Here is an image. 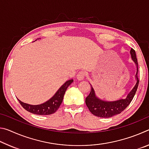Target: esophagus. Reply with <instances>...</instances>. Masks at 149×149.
<instances>
[{"label": "esophagus", "mask_w": 149, "mask_h": 149, "mask_svg": "<svg viewBox=\"0 0 149 149\" xmlns=\"http://www.w3.org/2000/svg\"><path fill=\"white\" fill-rule=\"evenodd\" d=\"M85 77V74L84 72H80L77 75V79L78 80H83Z\"/></svg>", "instance_id": "1"}]
</instances>
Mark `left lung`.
<instances>
[{"label":"left lung","instance_id":"8db88e82","mask_svg":"<svg viewBox=\"0 0 149 149\" xmlns=\"http://www.w3.org/2000/svg\"><path fill=\"white\" fill-rule=\"evenodd\" d=\"M130 54L132 60L135 63L136 67H137V72L135 74L137 82H136L135 86L128 93L127 97L125 99H121L118 100H115V101H106V100L100 99L96 96L95 91L91 85V89L89 95L85 99V103H86L87 107L89 108V111L93 115L100 118L112 117L115 115L120 114L132 102L135 95V93L137 91L139 80L137 76L138 62L135 50L133 49H131Z\"/></svg>","mask_w":149,"mask_h":149}]
</instances>
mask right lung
I'll use <instances>...</instances> for the list:
<instances>
[{"label": "right lung", "mask_w": 149, "mask_h": 149, "mask_svg": "<svg viewBox=\"0 0 149 149\" xmlns=\"http://www.w3.org/2000/svg\"><path fill=\"white\" fill-rule=\"evenodd\" d=\"M73 81H74L73 79H70L65 81L57 91V92L55 93L53 97L50 98L47 102L41 104L31 105L22 102L18 99L17 100H19L20 104L22 106V107L24 109L32 113V114L37 115H50L54 114L58 109L60 104H61L67 88L69 87L70 85H71Z\"/></svg>", "instance_id": "obj_1"}]
</instances>
